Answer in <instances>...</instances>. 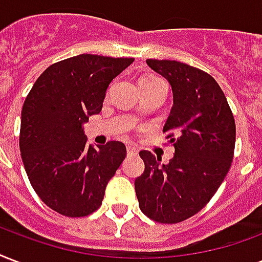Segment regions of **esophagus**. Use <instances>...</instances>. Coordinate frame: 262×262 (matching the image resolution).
<instances>
[{"instance_id": "esophagus-1", "label": "esophagus", "mask_w": 262, "mask_h": 262, "mask_svg": "<svg viewBox=\"0 0 262 262\" xmlns=\"http://www.w3.org/2000/svg\"><path fill=\"white\" fill-rule=\"evenodd\" d=\"M126 151L127 155H137V152H139L135 145H126Z\"/></svg>"}]
</instances>
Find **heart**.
Wrapping results in <instances>:
<instances>
[{"instance_id":"heart-1","label":"heart","mask_w":262,"mask_h":262,"mask_svg":"<svg viewBox=\"0 0 262 262\" xmlns=\"http://www.w3.org/2000/svg\"><path fill=\"white\" fill-rule=\"evenodd\" d=\"M147 78H152V77H147ZM143 79H144V78H143Z\"/></svg>"}]
</instances>
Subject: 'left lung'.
I'll use <instances>...</instances> for the list:
<instances>
[{
	"instance_id": "8db88e82",
	"label": "left lung",
	"mask_w": 262,
	"mask_h": 262,
	"mask_svg": "<svg viewBox=\"0 0 262 262\" xmlns=\"http://www.w3.org/2000/svg\"><path fill=\"white\" fill-rule=\"evenodd\" d=\"M170 83L173 107L163 126L174 155L167 165L141 151L144 173L135 180L139 206L158 223L174 224L196 214L228 173L235 149V121L224 92L202 70L176 60L147 59Z\"/></svg>"
}]
</instances>
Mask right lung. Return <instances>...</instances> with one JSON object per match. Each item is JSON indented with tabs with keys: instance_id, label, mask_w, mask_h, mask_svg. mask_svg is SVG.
Segmentation results:
<instances>
[{
	"instance_id": "right-lung-1",
	"label": "right lung",
	"mask_w": 262,
	"mask_h": 262,
	"mask_svg": "<svg viewBox=\"0 0 262 262\" xmlns=\"http://www.w3.org/2000/svg\"><path fill=\"white\" fill-rule=\"evenodd\" d=\"M135 59L78 55L49 66L26 97L20 152L42 202L60 214L82 217L97 210L105 187L126 157L121 141L93 148L83 123L99 114L114 78Z\"/></svg>"
}]
</instances>
